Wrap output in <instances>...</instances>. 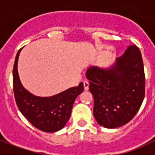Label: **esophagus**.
<instances>
[{
  "instance_id": "esophagus-1",
  "label": "esophagus",
  "mask_w": 155,
  "mask_h": 155,
  "mask_svg": "<svg viewBox=\"0 0 155 155\" xmlns=\"http://www.w3.org/2000/svg\"><path fill=\"white\" fill-rule=\"evenodd\" d=\"M84 88L85 91H88V90H89V81H84Z\"/></svg>"
}]
</instances>
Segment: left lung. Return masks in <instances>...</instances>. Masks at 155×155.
<instances>
[{
  "label": "left lung",
  "mask_w": 155,
  "mask_h": 155,
  "mask_svg": "<svg viewBox=\"0 0 155 155\" xmlns=\"http://www.w3.org/2000/svg\"><path fill=\"white\" fill-rule=\"evenodd\" d=\"M86 77L99 124L114 129L137 114L145 95V75L141 52L135 45H129L110 69L91 66Z\"/></svg>",
  "instance_id": "obj_1"
}]
</instances>
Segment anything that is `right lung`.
Wrapping results in <instances>:
<instances>
[{"mask_svg":"<svg viewBox=\"0 0 155 155\" xmlns=\"http://www.w3.org/2000/svg\"><path fill=\"white\" fill-rule=\"evenodd\" d=\"M20 49L15 56L13 67V91L17 107L33 126L45 132H55L67 123L74 100L84 91L81 82L51 97L35 96L21 85L17 71Z\"/></svg>","mask_w":155,"mask_h":155,"instance_id":"right-lung-1","label":"right lung"}]
</instances>
